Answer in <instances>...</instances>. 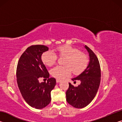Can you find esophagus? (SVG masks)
Wrapping results in <instances>:
<instances>
[{
	"instance_id": "esophagus-1",
	"label": "esophagus",
	"mask_w": 122,
	"mask_h": 122,
	"mask_svg": "<svg viewBox=\"0 0 122 122\" xmlns=\"http://www.w3.org/2000/svg\"><path fill=\"white\" fill-rule=\"evenodd\" d=\"M56 81L57 83H59V82L61 81V80H59V79H56Z\"/></svg>"
}]
</instances>
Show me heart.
Wrapping results in <instances>:
<instances>
[{
	"instance_id": "1",
	"label": "heart",
	"mask_w": 122,
	"mask_h": 122,
	"mask_svg": "<svg viewBox=\"0 0 122 122\" xmlns=\"http://www.w3.org/2000/svg\"><path fill=\"white\" fill-rule=\"evenodd\" d=\"M57 54L60 57H66L65 66H56L51 68L50 73L53 77L61 79L69 75L71 73L75 75L82 73L87 67L89 58L87 55L82 53L81 51L69 45H63L56 48ZM56 54L51 51L43 53L41 60L45 65L51 66L57 61Z\"/></svg>"
}]
</instances>
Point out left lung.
Returning a JSON list of instances; mask_svg holds the SVG:
<instances>
[{
    "label": "left lung",
    "instance_id": "obj_1",
    "mask_svg": "<svg viewBox=\"0 0 122 122\" xmlns=\"http://www.w3.org/2000/svg\"><path fill=\"white\" fill-rule=\"evenodd\" d=\"M90 61L86 69L77 77L72 78L81 82L80 85L74 86L69 83L66 92V100L70 105L76 108H83L93 100L97 92L101 81V68L97 57L86 45Z\"/></svg>",
    "mask_w": 122,
    "mask_h": 122
}]
</instances>
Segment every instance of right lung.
<instances>
[{
	"mask_svg": "<svg viewBox=\"0 0 122 122\" xmlns=\"http://www.w3.org/2000/svg\"><path fill=\"white\" fill-rule=\"evenodd\" d=\"M48 49L39 45L28 47L20 56L16 68V80L22 96L36 109H42L49 104L51 92L56 84L55 78H49V74L41 60L43 53ZM40 77L48 78L47 82L40 83Z\"/></svg>",
	"mask_w": 122,
	"mask_h": 122,
	"instance_id": "right-lung-1",
	"label": "right lung"
}]
</instances>
